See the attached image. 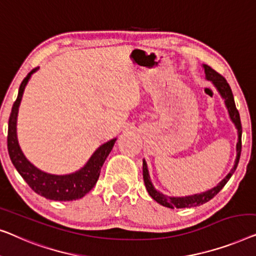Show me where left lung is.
I'll use <instances>...</instances> for the list:
<instances>
[{"instance_id": "1", "label": "left lung", "mask_w": 256, "mask_h": 256, "mask_svg": "<svg viewBox=\"0 0 256 256\" xmlns=\"http://www.w3.org/2000/svg\"><path fill=\"white\" fill-rule=\"evenodd\" d=\"M203 67H204L205 75H206L208 80H210L212 84H214V87L217 88V90L219 92H220L222 98L225 100V104L228 110L230 117H231L232 122L234 123L236 128L238 130L236 159L232 170L228 172V176H226L222 182H219V184L217 186H214V188H212L211 190H208V192H205L197 194V195H192V196H186V197H168L164 195V194L158 192V190L154 188L152 182H150V174H148V169H147L146 161L142 160V176H144V182H145L147 192H148L150 196L152 197L154 200H156L158 203L164 205L166 208H192V206H198V205L206 203V202L214 198V197L217 195L222 188H224V186L228 183V180L231 178V176L233 175V172H236V169L238 167V164H239L240 154H241V133H242V128H241L239 111H238L236 108V103H234V98H233L231 87H230L228 81L225 80V78L222 76V75L217 73L214 70H212L210 66H208V64H203Z\"/></svg>"}]
</instances>
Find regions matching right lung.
Wrapping results in <instances>:
<instances>
[{"instance_id":"right-lung-1","label":"right lung","mask_w":256,"mask_h":256,"mask_svg":"<svg viewBox=\"0 0 256 256\" xmlns=\"http://www.w3.org/2000/svg\"><path fill=\"white\" fill-rule=\"evenodd\" d=\"M37 70L38 68H34L26 75V78L22 81L20 86L18 96H17V100L12 106L8 126L9 156L12 159V164L17 169V172L24 178V181L38 195L45 197L48 200L59 202L75 200L82 198L96 184L97 180L100 178V168H102L104 161H106L109 153L111 152V150H112L114 142H116V139L110 140V142L100 146L98 150H96V152L92 154L84 168L70 175L46 174V172L39 170L34 164L28 162L20 148L18 140H17L16 134V122L25 86H26L31 75Z\"/></svg>"}]
</instances>
